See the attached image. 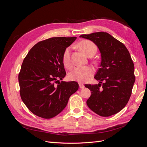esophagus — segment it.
<instances>
[{"mask_svg": "<svg viewBox=\"0 0 147 147\" xmlns=\"http://www.w3.org/2000/svg\"><path fill=\"white\" fill-rule=\"evenodd\" d=\"M79 86H80V88L81 89H83V88H84V85L82 83H79Z\"/></svg>", "mask_w": 147, "mask_h": 147, "instance_id": "esophagus-1", "label": "esophagus"}]
</instances>
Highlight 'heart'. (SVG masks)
<instances>
[{"label": "heart", "mask_w": 147, "mask_h": 147, "mask_svg": "<svg viewBox=\"0 0 147 147\" xmlns=\"http://www.w3.org/2000/svg\"><path fill=\"white\" fill-rule=\"evenodd\" d=\"M80 50L86 56L95 55L97 51V47L95 44L90 40H83L78 44ZM70 47L67 48L63 55V63L66 68H70L72 65L70 58ZM94 73V69L91 66H78L75 67L69 74V78L71 80L80 83L88 81Z\"/></svg>", "instance_id": "heart-1"}]
</instances>
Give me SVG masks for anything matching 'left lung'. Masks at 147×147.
Listing matches in <instances>:
<instances>
[{"label":"left lung","instance_id":"8db88e82","mask_svg":"<svg viewBox=\"0 0 147 147\" xmlns=\"http://www.w3.org/2000/svg\"><path fill=\"white\" fill-rule=\"evenodd\" d=\"M80 37L94 42L101 55L100 67L94 76L99 83L84 86L91 92L87 105L101 117L112 116L127 104L135 82L134 65L129 52L123 43L107 32L83 34Z\"/></svg>","mask_w":147,"mask_h":147}]
</instances>
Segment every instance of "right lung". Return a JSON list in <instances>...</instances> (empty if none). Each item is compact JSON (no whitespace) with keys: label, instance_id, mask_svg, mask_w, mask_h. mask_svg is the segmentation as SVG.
<instances>
[{"label":"right lung","instance_id":"obj_1","mask_svg":"<svg viewBox=\"0 0 147 147\" xmlns=\"http://www.w3.org/2000/svg\"><path fill=\"white\" fill-rule=\"evenodd\" d=\"M76 38L52 37L39 42L24 59L18 75L20 96L28 109L39 117L56 116L78 90L75 82L62 81L55 84L65 76L63 53Z\"/></svg>","mask_w":147,"mask_h":147}]
</instances>
